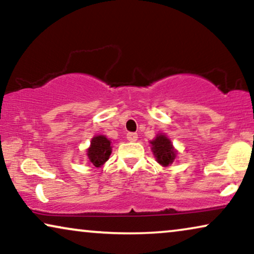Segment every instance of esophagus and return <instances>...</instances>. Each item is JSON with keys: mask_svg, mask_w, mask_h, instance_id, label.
Here are the masks:
<instances>
[{"mask_svg": "<svg viewBox=\"0 0 254 254\" xmlns=\"http://www.w3.org/2000/svg\"><path fill=\"white\" fill-rule=\"evenodd\" d=\"M127 138L128 141H135L138 139V134L135 132H128L127 134Z\"/></svg>", "mask_w": 254, "mask_h": 254, "instance_id": "34e87169", "label": "esophagus"}]
</instances>
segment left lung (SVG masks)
I'll return each instance as SVG.
<instances>
[{"label": "left lung", "mask_w": 254, "mask_h": 254, "mask_svg": "<svg viewBox=\"0 0 254 254\" xmlns=\"http://www.w3.org/2000/svg\"><path fill=\"white\" fill-rule=\"evenodd\" d=\"M151 144L156 161L162 164V166H169L174 161L175 158H176V151L173 148L171 141L166 135L158 134V137L154 140H152Z\"/></svg>", "instance_id": "8db88e82"}]
</instances>
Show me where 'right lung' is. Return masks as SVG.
<instances>
[{"instance_id":"add662e5","label":"right lung","mask_w":254,"mask_h":254,"mask_svg":"<svg viewBox=\"0 0 254 254\" xmlns=\"http://www.w3.org/2000/svg\"><path fill=\"white\" fill-rule=\"evenodd\" d=\"M112 153L110 141L105 135H96L92 139L91 147L88 148L87 156L90 162L95 167H101L109 159Z\"/></svg>"}]
</instances>
